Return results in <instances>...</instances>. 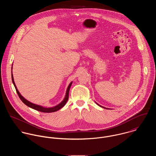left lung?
<instances>
[{
	"instance_id": "obj_1",
	"label": "left lung",
	"mask_w": 156,
	"mask_h": 156,
	"mask_svg": "<svg viewBox=\"0 0 156 156\" xmlns=\"http://www.w3.org/2000/svg\"><path fill=\"white\" fill-rule=\"evenodd\" d=\"M96 104H97V105H98V106H100V107H101V108H105V109H108V108H104V107H103V106H100V105H98V103H96Z\"/></svg>"
}]
</instances>
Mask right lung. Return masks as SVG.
Instances as JSON below:
<instances>
[{
    "label": "right lung",
    "instance_id": "obj_1",
    "mask_svg": "<svg viewBox=\"0 0 156 156\" xmlns=\"http://www.w3.org/2000/svg\"><path fill=\"white\" fill-rule=\"evenodd\" d=\"M11 77H12V83L14 85V87L16 89V91H17V93L19 97V98H20V100L23 101V103H24L26 106H27L28 107L33 109H35L36 111H38L41 112H44V113H51V112H54L58 111V110H59L60 109H61L62 107H64L65 106V105L66 104V103L68 100V95H69V90L70 89V87L71 86V84L73 83V82H71L68 88H67V91H66V96H65V98L64 99L62 100V101H61L59 105L54 106V107H52V108H45L43 107L42 106H40V105H36V104H34L30 101H29L28 100H27L26 99H25L22 95L20 94V93L19 92V91L18 90V89L17 88V87L15 84V82H14V78H13V75H12V73L11 74Z\"/></svg>",
    "mask_w": 156,
    "mask_h": 156
}]
</instances>
